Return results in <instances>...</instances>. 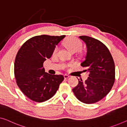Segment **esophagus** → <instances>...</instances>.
<instances>
[{"label":"esophagus","instance_id":"1","mask_svg":"<svg viewBox=\"0 0 127 127\" xmlns=\"http://www.w3.org/2000/svg\"><path fill=\"white\" fill-rule=\"evenodd\" d=\"M64 79H68V78H69V76L68 75H64Z\"/></svg>","mask_w":127,"mask_h":127}]
</instances>
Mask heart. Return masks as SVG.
<instances>
[{
	"label": "heart",
	"instance_id": "1",
	"mask_svg": "<svg viewBox=\"0 0 127 127\" xmlns=\"http://www.w3.org/2000/svg\"><path fill=\"white\" fill-rule=\"evenodd\" d=\"M63 44L70 52H76L80 50L82 48V43L79 39L75 37H69L64 41ZM58 48L54 49L53 54L55 55L58 52Z\"/></svg>",
	"mask_w": 127,
	"mask_h": 127
}]
</instances>
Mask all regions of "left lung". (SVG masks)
<instances>
[{
  "label": "left lung",
  "mask_w": 127,
  "mask_h": 127,
  "mask_svg": "<svg viewBox=\"0 0 127 127\" xmlns=\"http://www.w3.org/2000/svg\"><path fill=\"white\" fill-rule=\"evenodd\" d=\"M87 47L85 60L81 65L89 72L88 79L72 89L76 97L86 104L100 101L109 93L115 82V67L112 56L107 47L98 40L87 36H80Z\"/></svg>",
  "instance_id": "left-lung-1"
}]
</instances>
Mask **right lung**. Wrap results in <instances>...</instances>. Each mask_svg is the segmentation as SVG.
<instances>
[{
    "mask_svg": "<svg viewBox=\"0 0 127 127\" xmlns=\"http://www.w3.org/2000/svg\"><path fill=\"white\" fill-rule=\"evenodd\" d=\"M65 35H39L22 45L15 58L14 73L19 88L27 97L36 102L51 98L64 80L63 75L45 72L43 63L50 59L54 49Z\"/></svg>",
    "mask_w": 127,
    "mask_h": 127,
    "instance_id": "obj_1",
    "label": "right lung"
}]
</instances>
